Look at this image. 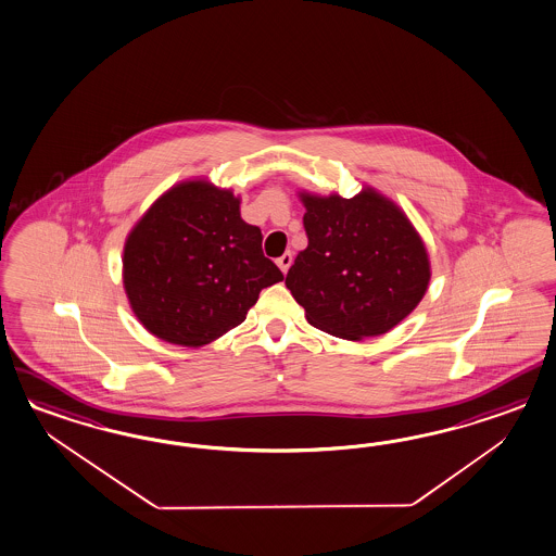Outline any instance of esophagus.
Masks as SVG:
<instances>
[{
  "mask_svg": "<svg viewBox=\"0 0 556 556\" xmlns=\"http://www.w3.org/2000/svg\"><path fill=\"white\" fill-rule=\"evenodd\" d=\"M291 263H293V254L289 253V251L277 258V265H279V269L283 270V273L289 270Z\"/></svg>",
  "mask_w": 556,
  "mask_h": 556,
  "instance_id": "34e87169",
  "label": "esophagus"
}]
</instances>
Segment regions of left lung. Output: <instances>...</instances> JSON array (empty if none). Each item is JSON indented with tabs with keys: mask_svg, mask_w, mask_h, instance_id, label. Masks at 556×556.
<instances>
[{
	"mask_svg": "<svg viewBox=\"0 0 556 556\" xmlns=\"http://www.w3.org/2000/svg\"><path fill=\"white\" fill-rule=\"evenodd\" d=\"M307 249L286 286L321 332L346 340L381 337L409 316L430 283L426 244L404 210L365 186L338 193H298Z\"/></svg>",
	"mask_w": 556,
	"mask_h": 556,
	"instance_id": "8db88e82",
	"label": "left lung"
}]
</instances>
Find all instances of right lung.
I'll list each match as a JSON object with an SVG mask.
<instances>
[{"label": "right lung", "mask_w": 556, "mask_h": 556, "mask_svg": "<svg viewBox=\"0 0 556 556\" xmlns=\"http://www.w3.org/2000/svg\"><path fill=\"white\" fill-rule=\"evenodd\" d=\"M240 198L207 179L167 189L124 242L122 279L138 321L170 344L200 349L242 324L261 289L283 281Z\"/></svg>", "instance_id": "obj_1"}]
</instances>
